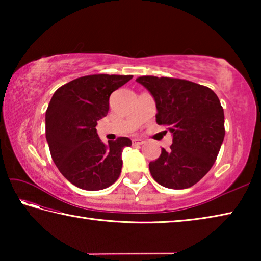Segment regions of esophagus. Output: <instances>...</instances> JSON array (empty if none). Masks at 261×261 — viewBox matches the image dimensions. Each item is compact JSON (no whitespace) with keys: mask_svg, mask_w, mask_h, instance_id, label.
Instances as JSON below:
<instances>
[{"mask_svg":"<svg viewBox=\"0 0 261 261\" xmlns=\"http://www.w3.org/2000/svg\"><path fill=\"white\" fill-rule=\"evenodd\" d=\"M132 144H134L135 146H139V145H143V144H145V141H144L143 139L135 138V139H132Z\"/></svg>","mask_w":261,"mask_h":261,"instance_id":"1","label":"esophagus"}]
</instances>
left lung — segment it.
Instances as JSON below:
<instances>
[{"label": "left lung", "instance_id": "1", "mask_svg": "<svg viewBox=\"0 0 261 261\" xmlns=\"http://www.w3.org/2000/svg\"><path fill=\"white\" fill-rule=\"evenodd\" d=\"M155 100L159 125L173 134L169 151L149 162L152 177L168 189H188L214 165L223 143L224 114L211 88L178 78L143 76L136 79Z\"/></svg>", "mask_w": 261, "mask_h": 261}]
</instances>
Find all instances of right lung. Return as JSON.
I'll use <instances>...</instances> for the list:
<instances>
[{
	"label": "right lung",
	"mask_w": 261,
	"mask_h": 261,
	"mask_svg": "<svg viewBox=\"0 0 261 261\" xmlns=\"http://www.w3.org/2000/svg\"><path fill=\"white\" fill-rule=\"evenodd\" d=\"M132 76L91 74L57 88L46 112V138L53 161L70 183L88 191L110 187L120 177L127 137L105 145L98 121L109 110V96Z\"/></svg>",
	"instance_id": "add662e5"
}]
</instances>
